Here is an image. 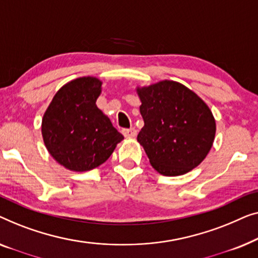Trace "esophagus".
Listing matches in <instances>:
<instances>
[{
	"mask_svg": "<svg viewBox=\"0 0 258 258\" xmlns=\"http://www.w3.org/2000/svg\"><path fill=\"white\" fill-rule=\"evenodd\" d=\"M122 134H124L126 138H134L137 136V130L133 128V127L124 128V130H122Z\"/></svg>",
	"mask_w": 258,
	"mask_h": 258,
	"instance_id": "esophagus-1",
	"label": "esophagus"
}]
</instances>
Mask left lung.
I'll list each match as a JSON object with an SVG mask.
<instances>
[{
	"label": "left lung",
	"instance_id": "obj_1",
	"mask_svg": "<svg viewBox=\"0 0 258 258\" xmlns=\"http://www.w3.org/2000/svg\"><path fill=\"white\" fill-rule=\"evenodd\" d=\"M144 127L138 143L162 175H183L205 160L215 139L214 115L197 93L174 81L137 88Z\"/></svg>",
	"mask_w": 258,
	"mask_h": 258
}]
</instances>
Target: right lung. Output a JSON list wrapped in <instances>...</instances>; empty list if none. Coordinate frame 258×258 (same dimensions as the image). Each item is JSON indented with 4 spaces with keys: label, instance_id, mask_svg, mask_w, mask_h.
<instances>
[{
    "label": "right lung",
    "instance_id": "1",
    "mask_svg": "<svg viewBox=\"0 0 258 258\" xmlns=\"http://www.w3.org/2000/svg\"><path fill=\"white\" fill-rule=\"evenodd\" d=\"M101 84L90 76L67 83L43 115L46 150L58 164L74 172H86L104 164L124 139L97 107Z\"/></svg>",
    "mask_w": 258,
    "mask_h": 258
}]
</instances>
